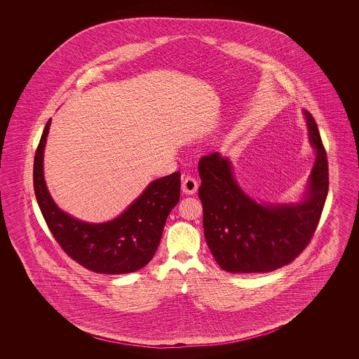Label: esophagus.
Wrapping results in <instances>:
<instances>
[{
	"mask_svg": "<svg viewBox=\"0 0 359 359\" xmlns=\"http://www.w3.org/2000/svg\"><path fill=\"white\" fill-rule=\"evenodd\" d=\"M198 187H199V184H198V182H196V179H195V177H192V176H186V177L183 179L182 189H183V192H184V194L192 195V194H195V192L198 191Z\"/></svg>",
	"mask_w": 359,
	"mask_h": 359,
	"instance_id": "1",
	"label": "esophagus"
}]
</instances>
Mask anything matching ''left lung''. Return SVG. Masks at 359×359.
<instances>
[{"label":"left lung","instance_id":"left-lung-1","mask_svg":"<svg viewBox=\"0 0 359 359\" xmlns=\"http://www.w3.org/2000/svg\"><path fill=\"white\" fill-rule=\"evenodd\" d=\"M304 116L316 158L300 202L258 203L239 187L227 157L214 152L201 158L205 237L223 271L272 272L292 262L312 238L328 192V161L316 122L307 110Z\"/></svg>","mask_w":359,"mask_h":359}]
</instances>
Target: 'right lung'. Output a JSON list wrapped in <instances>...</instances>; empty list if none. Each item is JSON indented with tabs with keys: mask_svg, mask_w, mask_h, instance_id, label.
I'll return each mask as SVG.
<instances>
[{
	"mask_svg": "<svg viewBox=\"0 0 359 359\" xmlns=\"http://www.w3.org/2000/svg\"><path fill=\"white\" fill-rule=\"evenodd\" d=\"M51 120L34 154L36 201L53 238L74 261L95 273L123 274L144 268L154 256L164 224L180 198V172L149 183L120 217L103 223L79 221L53 202L44 180L43 158Z\"/></svg>",
	"mask_w": 359,
	"mask_h": 359,
	"instance_id": "obj_1",
	"label": "right lung"
}]
</instances>
